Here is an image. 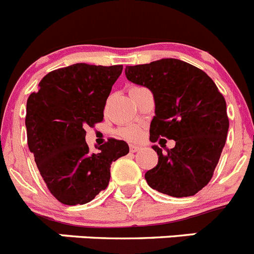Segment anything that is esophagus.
I'll use <instances>...</instances> for the list:
<instances>
[{
    "label": "esophagus",
    "instance_id": "1",
    "mask_svg": "<svg viewBox=\"0 0 254 254\" xmlns=\"http://www.w3.org/2000/svg\"><path fill=\"white\" fill-rule=\"evenodd\" d=\"M140 149L141 146H137V145H129V150H131V152H137Z\"/></svg>",
    "mask_w": 254,
    "mask_h": 254
}]
</instances>
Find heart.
<instances>
[{
    "label": "heart",
    "instance_id": "heart-1",
    "mask_svg": "<svg viewBox=\"0 0 254 254\" xmlns=\"http://www.w3.org/2000/svg\"><path fill=\"white\" fill-rule=\"evenodd\" d=\"M117 134H118L120 137L125 138V140L137 141L140 140L142 132H141L138 126L127 125V126H123V127H120V128L117 129Z\"/></svg>",
    "mask_w": 254,
    "mask_h": 254
}]
</instances>
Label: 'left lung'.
<instances>
[{
    "label": "left lung",
    "instance_id": "left-lung-1",
    "mask_svg": "<svg viewBox=\"0 0 254 254\" xmlns=\"http://www.w3.org/2000/svg\"><path fill=\"white\" fill-rule=\"evenodd\" d=\"M126 77L150 89L155 116L150 141H176L167 152L154 145L158 165L145 174L147 185L164 194L188 197L208 185L225 146L226 103L207 73L176 58L126 67Z\"/></svg>",
    "mask_w": 254,
    "mask_h": 254
}]
</instances>
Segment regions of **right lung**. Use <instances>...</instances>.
Wrapping results in <instances>:
<instances>
[{"label": "right lung", "mask_w": 254, "mask_h": 254, "mask_svg": "<svg viewBox=\"0 0 254 254\" xmlns=\"http://www.w3.org/2000/svg\"><path fill=\"white\" fill-rule=\"evenodd\" d=\"M123 66L75 64L49 72L26 103L28 146L47 187L64 205H84L108 187L111 164L128 154L109 138L90 152L85 127L102 122L112 86Z\"/></svg>", "instance_id": "right-lung-1"}]
</instances>
